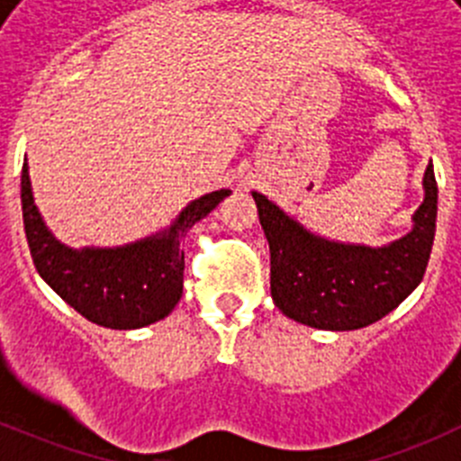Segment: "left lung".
Segmentation results:
<instances>
[{
  "label": "left lung",
  "instance_id": "8db88e82",
  "mask_svg": "<svg viewBox=\"0 0 461 461\" xmlns=\"http://www.w3.org/2000/svg\"><path fill=\"white\" fill-rule=\"evenodd\" d=\"M437 177L425 170V201L413 230L372 249L316 238L254 191L260 226L270 242V293L297 323L319 330H357L376 323L411 295L429 263L437 230Z\"/></svg>",
  "mask_w": 461,
  "mask_h": 461
}]
</instances>
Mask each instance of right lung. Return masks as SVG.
Wrapping results in <instances>:
<instances>
[{
	"label": "right lung",
	"instance_id": "1",
	"mask_svg": "<svg viewBox=\"0 0 461 461\" xmlns=\"http://www.w3.org/2000/svg\"><path fill=\"white\" fill-rule=\"evenodd\" d=\"M226 195L228 189H221L194 201L161 238L117 249L73 251L57 242L41 221L27 164H23L20 177L24 235L39 275L80 316L113 330L145 328L173 312L185 288L180 240Z\"/></svg>",
	"mask_w": 461,
	"mask_h": 461
}]
</instances>
